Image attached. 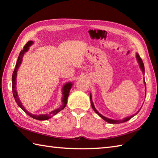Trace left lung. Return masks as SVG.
<instances>
[{
	"instance_id": "left-lung-1",
	"label": "left lung",
	"mask_w": 158,
	"mask_h": 158,
	"mask_svg": "<svg viewBox=\"0 0 158 158\" xmlns=\"http://www.w3.org/2000/svg\"><path fill=\"white\" fill-rule=\"evenodd\" d=\"M136 59H137V62H138L139 64V68L140 69H141L142 73L144 74V63H143L142 59L140 58V56L138 54H136ZM144 84L145 85V93H147V87H146V83H145V80H144ZM146 94V93H145ZM90 102H91V106H92V108H93V109L94 110V111L95 112V113L98 114V115L99 117H101L102 118L105 120L106 122H107L108 123H110V124H120V123H123V122H127L128 121L129 119H131L132 117H133L135 114H137V113H139V111L140 110V108L139 110L137 112V113L135 114H133V115H131L130 117H125V118H124L123 119H109V118H107V117H106L104 116H103L102 114H100L98 111L97 110V109L95 108V107H94V104L93 102V99H92V94H90Z\"/></svg>"
}]
</instances>
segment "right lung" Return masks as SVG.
Instances as JSON below:
<instances>
[{
	"label": "right lung",
	"mask_w": 158,
	"mask_h": 158,
	"mask_svg": "<svg viewBox=\"0 0 158 158\" xmlns=\"http://www.w3.org/2000/svg\"><path fill=\"white\" fill-rule=\"evenodd\" d=\"M34 44V41H28L26 45H25L23 49L21 52L19 54V56L18 57V60H17L15 68H14V70L13 72V74H12V92H13V95L14 99H15V101L16 102V104H18L19 106L23 110L25 113L28 115L30 116L32 118L37 119V120H47L48 119L51 118L52 117H53L54 115H55L56 114H57L59 112L63 110L65 106L67 104V101H68V97L69 96V93L70 90L73 86V83L72 82H68L65 84L64 86L62 88V100L61 102L62 104L60 106V107L57 109H55L54 110L51 111L49 114H41L37 115V114H34L30 113V112H28L26 109L25 108V107L23 106L21 102L20 101L19 97L18 95V93H17V90H16V77H17V71H18L19 68L20 67V65H21V63L23 61V57L24 54L27 52L29 50V48L31 46V45Z\"/></svg>",
	"instance_id": "obj_1"
}]
</instances>
